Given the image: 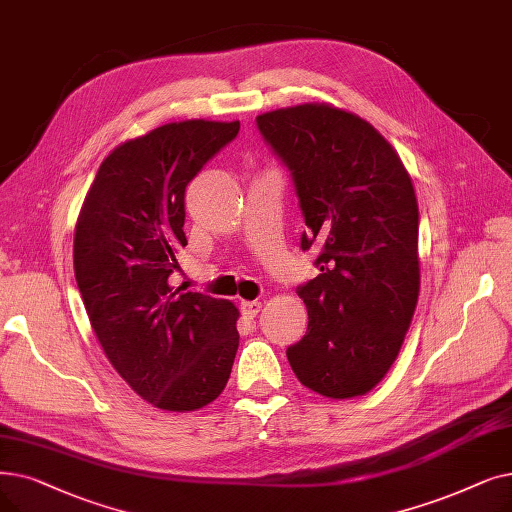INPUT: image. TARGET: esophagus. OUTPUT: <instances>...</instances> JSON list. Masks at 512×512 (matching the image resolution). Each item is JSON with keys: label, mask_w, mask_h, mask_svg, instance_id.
<instances>
[{"label": "esophagus", "mask_w": 512, "mask_h": 512, "mask_svg": "<svg viewBox=\"0 0 512 512\" xmlns=\"http://www.w3.org/2000/svg\"><path fill=\"white\" fill-rule=\"evenodd\" d=\"M259 309H261V301H242L240 303V311L247 318H255L259 314Z\"/></svg>", "instance_id": "34e87169"}]
</instances>
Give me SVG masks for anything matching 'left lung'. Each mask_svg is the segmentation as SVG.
<instances>
[{"mask_svg": "<svg viewBox=\"0 0 512 512\" xmlns=\"http://www.w3.org/2000/svg\"><path fill=\"white\" fill-rule=\"evenodd\" d=\"M291 169L320 274L299 286L307 335L286 349L297 379L330 399L366 395L402 349L420 291L418 203L395 148L362 117L307 102L257 117Z\"/></svg>", "mask_w": 512, "mask_h": 512, "instance_id": "1", "label": "left lung"}]
</instances>
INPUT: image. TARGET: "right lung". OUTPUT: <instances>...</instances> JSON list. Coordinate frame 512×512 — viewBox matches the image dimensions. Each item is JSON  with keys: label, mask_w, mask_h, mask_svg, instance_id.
I'll use <instances>...</instances> for the list:
<instances>
[{"label": "right lung", "mask_w": 512, "mask_h": 512, "mask_svg": "<svg viewBox=\"0 0 512 512\" xmlns=\"http://www.w3.org/2000/svg\"><path fill=\"white\" fill-rule=\"evenodd\" d=\"M238 129L190 119L123 142L102 161L77 217L73 263L90 324L108 362L154 408L198 410L230 379L236 305L184 293L171 274L188 244L186 186Z\"/></svg>", "instance_id": "1"}]
</instances>
